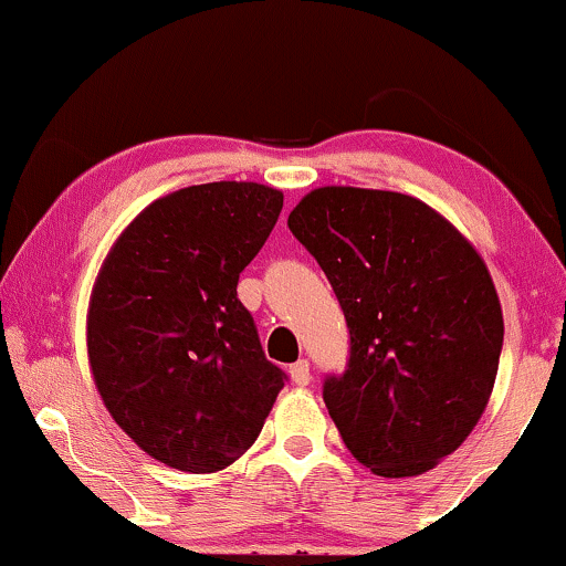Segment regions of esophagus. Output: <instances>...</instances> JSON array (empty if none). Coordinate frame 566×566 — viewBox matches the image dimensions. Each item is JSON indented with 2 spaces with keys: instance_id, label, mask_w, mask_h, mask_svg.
I'll return each instance as SVG.
<instances>
[{
  "instance_id": "1",
  "label": "esophagus",
  "mask_w": 566,
  "mask_h": 566,
  "mask_svg": "<svg viewBox=\"0 0 566 566\" xmlns=\"http://www.w3.org/2000/svg\"><path fill=\"white\" fill-rule=\"evenodd\" d=\"M289 375H291V382H294V386H298V388L310 386V380H312L310 361H306V359H298V361H294V365L289 367Z\"/></svg>"
}]
</instances>
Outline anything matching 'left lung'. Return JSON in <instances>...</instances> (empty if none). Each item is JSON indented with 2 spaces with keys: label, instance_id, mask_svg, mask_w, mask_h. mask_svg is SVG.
I'll return each mask as SVG.
<instances>
[{
  "label": "left lung",
  "instance_id": "8db88e82",
  "mask_svg": "<svg viewBox=\"0 0 566 566\" xmlns=\"http://www.w3.org/2000/svg\"><path fill=\"white\" fill-rule=\"evenodd\" d=\"M289 228L336 291L352 359L323 399L346 449L380 478L422 475L491 401L504 315L472 241L399 191L319 186Z\"/></svg>",
  "mask_w": 566,
  "mask_h": 566
}]
</instances>
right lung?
Instances as JSON below:
<instances>
[{
	"label": "right lung",
	"instance_id": "add662e5",
	"mask_svg": "<svg viewBox=\"0 0 566 566\" xmlns=\"http://www.w3.org/2000/svg\"><path fill=\"white\" fill-rule=\"evenodd\" d=\"M281 209L283 191L254 180L178 188L123 228L96 272L91 378L125 436L172 470H226L281 394L235 294Z\"/></svg>",
	"mask_w": 566,
	"mask_h": 566
}]
</instances>
